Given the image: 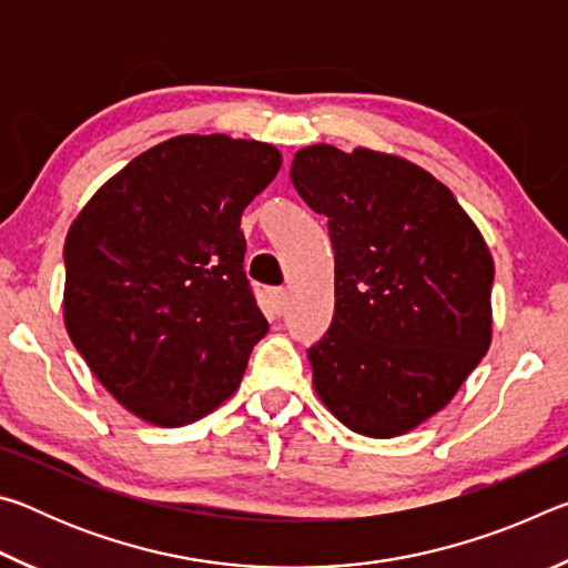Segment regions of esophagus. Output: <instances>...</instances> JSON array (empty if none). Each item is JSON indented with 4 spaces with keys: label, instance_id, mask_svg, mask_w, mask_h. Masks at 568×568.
<instances>
[{
    "label": "esophagus",
    "instance_id": "esophagus-1",
    "mask_svg": "<svg viewBox=\"0 0 568 568\" xmlns=\"http://www.w3.org/2000/svg\"><path fill=\"white\" fill-rule=\"evenodd\" d=\"M267 303H271L273 311L281 315L285 311V303H287V293L283 287H273V291H267Z\"/></svg>",
    "mask_w": 568,
    "mask_h": 568
}]
</instances>
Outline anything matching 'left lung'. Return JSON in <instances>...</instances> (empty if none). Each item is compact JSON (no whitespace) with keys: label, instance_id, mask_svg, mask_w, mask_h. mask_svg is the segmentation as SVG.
Here are the masks:
<instances>
[{"label":"left lung","instance_id":"obj_1","mask_svg":"<svg viewBox=\"0 0 568 568\" xmlns=\"http://www.w3.org/2000/svg\"><path fill=\"white\" fill-rule=\"evenodd\" d=\"M291 180L328 217L335 253L331 328L307 348L315 390L355 434H406L491 345V253L454 192L408 160L313 145Z\"/></svg>","mask_w":568,"mask_h":568}]
</instances>
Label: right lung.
Wrapping results in <instances>:
<instances>
[{"label": "right lung", "instance_id": "obj_1", "mask_svg": "<svg viewBox=\"0 0 568 568\" xmlns=\"http://www.w3.org/2000/svg\"><path fill=\"white\" fill-rule=\"evenodd\" d=\"M281 162L265 142L182 134L104 182L67 233V333L142 420L185 426L217 408L267 333L240 217Z\"/></svg>", "mask_w": 568, "mask_h": 568}]
</instances>
